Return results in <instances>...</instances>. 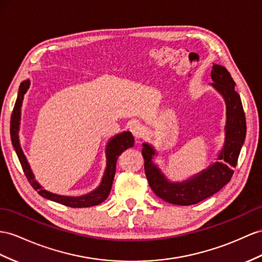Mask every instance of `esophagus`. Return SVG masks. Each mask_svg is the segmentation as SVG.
<instances>
[{"label": "esophagus", "mask_w": 262, "mask_h": 262, "mask_svg": "<svg viewBox=\"0 0 262 262\" xmlns=\"http://www.w3.org/2000/svg\"><path fill=\"white\" fill-rule=\"evenodd\" d=\"M129 130L133 134V136L135 137L136 139H140V138L143 137V135H144V127H143L142 124L137 123V122L133 123L129 126Z\"/></svg>", "instance_id": "34e87169"}]
</instances>
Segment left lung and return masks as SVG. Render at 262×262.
Listing matches in <instances>:
<instances>
[{"instance_id": "left-lung-1", "label": "left lung", "mask_w": 262, "mask_h": 262, "mask_svg": "<svg viewBox=\"0 0 262 262\" xmlns=\"http://www.w3.org/2000/svg\"><path fill=\"white\" fill-rule=\"evenodd\" d=\"M211 86L224 97L226 103L225 143L217 162L208 166L192 177L182 183H171L152 163L156 150L149 144H143L145 173L151 190L169 204L189 206L210 197L230 182L233 167L246 138V116L239 94L234 90L236 83L226 67L213 64L211 70Z\"/></svg>"}]
</instances>
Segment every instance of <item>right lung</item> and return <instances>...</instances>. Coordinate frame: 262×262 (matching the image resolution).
Instances as JSON below:
<instances>
[{"mask_svg": "<svg viewBox=\"0 0 262 262\" xmlns=\"http://www.w3.org/2000/svg\"><path fill=\"white\" fill-rule=\"evenodd\" d=\"M30 87V80L26 79L24 82L21 83L17 93V98L14 105V108H13V113L11 116V140L12 145L14 147L16 151V155L19 159V163L22 165L23 171L25 173L26 178L30 182L31 186L34 188L39 195L42 197L50 199L52 201H56L58 204H62L65 206H69L72 208H83V207H92L102 204L103 201L108 197L114 177H115L116 172V163L118 156L127 148H130L134 145V137L132 133L129 132H124L122 134H118V135L114 136L106 146V168L104 171V176L100 185L97 187L95 190L92 192L87 193L84 196L79 197H70V196H61L56 195V193L50 192L45 190L43 187L39 185L33 175L32 169L30 167V164L28 163V159H26L24 152L21 148V145H19V139H18V130H19V120H21V107L22 102L25 93L28 92Z\"/></svg>", "mask_w": 262, "mask_h": 262, "instance_id": "right-lung-1", "label": "right lung"}]
</instances>
